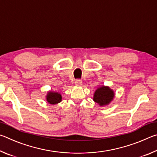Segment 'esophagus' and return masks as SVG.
Instances as JSON below:
<instances>
[{"mask_svg":"<svg viewBox=\"0 0 157 157\" xmlns=\"http://www.w3.org/2000/svg\"><path fill=\"white\" fill-rule=\"evenodd\" d=\"M75 85H77V86H81L82 84V80H80V79H76L75 81Z\"/></svg>","mask_w":157,"mask_h":157,"instance_id":"34e87169","label":"esophagus"}]
</instances>
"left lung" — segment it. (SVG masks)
<instances>
[{
    "instance_id": "obj_1",
    "label": "left lung",
    "mask_w": 157,
    "mask_h": 157,
    "mask_svg": "<svg viewBox=\"0 0 157 157\" xmlns=\"http://www.w3.org/2000/svg\"><path fill=\"white\" fill-rule=\"evenodd\" d=\"M114 92L109 86H102L97 89L94 95V100L100 106H105L109 104L113 99Z\"/></svg>"
}]
</instances>
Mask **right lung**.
Segmentation results:
<instances>
[{"mask_svg": "<svg viewBox=\"0 0 157 157\" xmlns=\"http://www.w3.org/2000/svg\"><path fill=\"white\" fill-rule=\"evenodd\" d=\"M62 95L59 93L54 91L48 92V94L46 95L47 102L50 105L58 104L62 101Z\"/></svg>", "mask_w": 157, "mask_h": 157, "instance_id": "obj_1", "label": "right lung"}]
</instances>
